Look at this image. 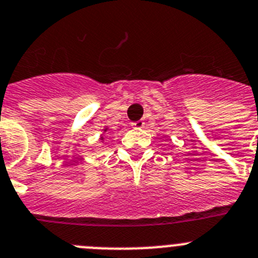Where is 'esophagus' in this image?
<instances>
[{
    "label": "esophagus",
    "instance_id": "34e87169",
    "mask_svg": "<svg viewBox=\"0 0 258 258\" xmlns=\"http://www.w3.org/2000/svg\"><path fill=\"white\" fill-rule=\"evenodd\" d=\"M144 126H145V122H144L143 119H140V121H136L132 123V127H134V128H143Z\"/></svg>",
    "mask_w": 258,
    "mask_h": 258
}]
</instances>
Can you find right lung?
<instances>
[{"instance_id": "1", "label": "right lung", "mask_w": 258, "mask_h": 258, "mask_svg": "<svg viewBox=\"0 0 258 258\" xmlns=\"http://www.w3.org/2000/svg\"><path fill=\"white\" fill-rule=\"evenodd\" d=\"M107 131H108V128H107V127H105V128H104V132H107ZM100 140H103V136L100 137Z\"/></svg>"}]
</instances>
